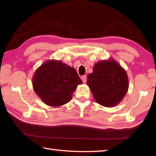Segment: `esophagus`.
Returning <instances> with one entry per match:
<instances>
[{
  "label": "esophagus",
  "mask_w": 156,
  "mask_h": 156,
  "mask_svg": "<svg viewBox=\"0 0 156 156\" xmlns=\"http://www.w3.org/2000/svg\"><path fill=\"white\" fill-rule=\"evenodd\" d=\"M82 80H83V83H86V82H87V76H82Z\"/></svg>",
  "instance_id": "obj_1"
}]
</instances>
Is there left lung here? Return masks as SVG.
Listing matches in <instances>:
<instances>
[{
  "mask_svg": "<svg viewBox=\"0 0 156 156\" xmlns=\"http://www.w3.org/2000/svg\"><path fill=\"white\" fill-rule=\"evenodd\" d=\"M87 84L96 102L106 107L120 102L129 88L126 71L112 58L96 63L93 73L88 75Z\"/></svg>",
  "mask_w": 156,
  "mask_h": 156,
  "instance_id": "left-lung-1",
  "label": "left lung"
}]
</instances>
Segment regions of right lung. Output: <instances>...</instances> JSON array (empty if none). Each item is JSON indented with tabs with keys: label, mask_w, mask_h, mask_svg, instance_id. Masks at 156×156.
Segmentation results:
<instances>
[{
	"label": "right lung",
	"mask_w": 156,
	"mask_h": 156,
	"mask_svg": "<svg viewBox=\"0 0 156 156\" xmlns=\"http://www.w3.org/2000/svg\"><path fill=\"white\" fill-rule=\"evenodd\" d=\"M83 83L74 68L60 60H49L37 69L34 90L44 104L58 107L67 103L78 84Z\"/></svg>",
	"instance_id": "right-lung-1"
}]
</instances>
